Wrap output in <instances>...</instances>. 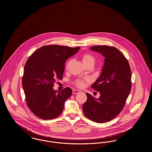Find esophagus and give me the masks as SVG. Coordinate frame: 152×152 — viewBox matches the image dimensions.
<instances>
[{"mask_svg":"<svg viewBox=\"0 0 152 152\" xmlns=\"http://www.w3.org/2000/svg\"><path fill=\"white\" fill-rule=\"evenodd\" d=\"M81 91H80V90H78V89H75V90H73V94H79L80 93Z\"/></svg>","mask_w":152,"mask_h":152,"instance_id":"1","label":"esophagus"}]
</instances>
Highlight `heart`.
<instances>
[{
  "mask_svg": "<svg viewBox=\"0 0 152 152\" xmlns=\"http://www.w3.org/2000/svg\"><path fill=\"white\" fill-rule=\"evenodd\" d=\"M82 60L85 65L90 64V63H93L94 64V61H95L94 57L92 56L91 55H89L88 53L84 54L82 56ZM71 62H72V60L68 61V62L66 64V68H69ZM89 81H90V80L89 78H84L83 79L76 80L74 83L77 87L83 88L85 87L86 83V82L88 83V82H89Z\"/></svg>",
  "mask_w": 152,
  "mask_h": 152,
  "instance_id": "heart-1",
  "label": "heart"
}]
</instances>
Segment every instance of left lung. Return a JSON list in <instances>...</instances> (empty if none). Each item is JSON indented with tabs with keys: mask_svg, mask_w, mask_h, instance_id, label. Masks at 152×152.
<instances>
[{
	"mask_svg": "<svg viewBox=\"0 0 152 152\" xmlns=\"http://www.w3.org/2000/svg\"><path fill=\"white\" fill-rule=\"evenodd\" d=\"M91 50L100 53L105 58L101 75L92 86L100 92V96L95 99L87 93V100L83 105V110L89 120L106 123L121 112L130 94V65L125 56L114 47L95 45Z\"/></svg>",
	"mask_w": 152,
	"mask_h": 152,
	"instance_id": "1",
	"label": "left lung"
}]
</instances>
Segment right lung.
<instances>
[{"label": "right lung", "instance_id": "1", "mask_svg": "<svg viewBox=\"0 0 152 152\" xmlns=\"http://www.w3.org/2000/svg\"><path fill=\"white\" fill-rule=\"evenodd\" d=\"M80 47L45 45L35 51L24 68L22 86L31 111L43 119L56 118L62 113L64 102L72 94L66 87L60 92L53 88L56 80H61L65 61L76 54Z\"/></svg>", "mask_w": 152, "mask_h": 152}]
</instances>
